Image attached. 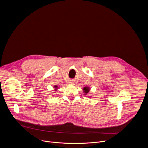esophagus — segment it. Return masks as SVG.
Wrapping results in <instances>:
<instances>
[{
	"label": "esophagus",
	"instance_id": "esophagus-1",
	"mask_svg": "<svg viewBox=\"0 0 148 148\" xmlns=\"http://www.w3.org/2000/svg\"><path fill=\"white\" fill-rule=\"evenodd\" d=\"M69 83H70V84H74L73 81H70V82H69Z\"/></svg>",
	"mask_w": 148,
	"mask_h": 148
}]
</instances>
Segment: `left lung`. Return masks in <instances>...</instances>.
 I'll return each mask as SVG.
<instances>
[{
  "label": "left lung",
  "instance_id": "left-lung-1",
  "mask_svg": "<svg viewBox=\"0 0 148 148\" xmlns=\"http://www.w3.org/2000/svg\"><path fill=\"white\" fill-rule=\"evenodd\" d=\"M83 90H84V92L85 93V95H86V94L89 92V90H90L89 87H85V88L83 89Z\"/></svg>",
  "mask_w": 148,
  "mask_h": 148
}]
</instances>
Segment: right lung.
<instances>
[{
  "label": "right lung",
  "mask_w": 148,
  "mask_h": 148,
  "mask_svg": "<svg viewBox=\"0 0 148 148\" xmlns=\"http://www.w3.org/2000/svg\"><path fill=\"white\" fill-rule=\"evenodd\" d=\"M54 87L55 88V89H56H56L58 88V87L56 85H55V86H54Z\"/></svg>",
  "instance_id": "obj_1"
}]
</instances>
